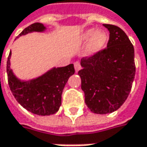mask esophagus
I'll return each mask as SVG.
<instances>
[{
    "mask_svg": "<svg viewBox=\"0 0 147 147\" xmlns=\"http://www.w3.org/2000/svg\"><path fill=\"white\" fill-rule=\"evenodd\" d=\"M74 67H75L76 72L79 71L81 70V65H80V63H79V62H75V63H74Z\"/></svg>",
    "mask_w": 147,
    "mask_h": 147,
    "instance_id": "1",
    "label": "esophagus"
}]
</instances>
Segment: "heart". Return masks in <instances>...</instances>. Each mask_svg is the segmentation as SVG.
I'll return each instance as SVG.
<instances>
[{"instance_id": "heart-1", "label": "heart", "mask_w": 147, "mask_h": 147, "mask_svg": "<svg viewBox=\"0 0 147 147\" xmlns=\"http://www.w3.org/2000/svg\"><path fill=\"white\" fill-rule=\"evenodd\" d=\"M108 35L103 30L89 29L84 31L80 36V42L85 43L89 41L86 47V55L94 56L100 53L107 42Z\"/></svg>"}]
</instances>
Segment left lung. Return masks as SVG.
<instances>
[{
  "instance_id": "obj_1",
  "label": "left lung",
  "mask_w": 147,
  "mask_h": 147,
  "mask_svg": "<svg viewBox=\"0 0 147 147\" xmlns=\"http://www.w3.org/2000/svg\"><path fill=\"white\" fill-rule=\"evenodd\" d=\"M110 32L107 47L81 60L78 75L85 103L96 114L111 113L127 100L135 75L134 49L125 32L117 26L103 24Z\"/></svg>"
}]
</instances>
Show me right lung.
<instances>
[{
    "label": "right lung",
    "mask_w": 147,
    "mask_h": 147,
    "mask_svg": "<svg viewBox=\"0 0 147 147\" xmlns=\"http://www.w3.org/2000/svg\"><path fill=\"white\" fill-rule=\"evenodd\" d=\"M43 24L35 23L25 28L17 37L33 32H45ZM10 51L7 62V73L10 89L16 100L24 109L39 116L56 113L61 105L63 89L71 76L75 73L74 65L53 67L44 74L30 80H21L11 68Z\"/></svg>",
    "instance_id": "add662e5"
}]
</instances>
